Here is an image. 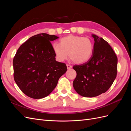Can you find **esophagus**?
<instances>
[{
  "instance_id": "esophagus-1",
  "label": "esophagus",
  "mask_w": 131,
  "mask_h": 131,
  "mask_svg": "<svg viewBox=\"0 0 131 131\" xmlns=\"http://www.w3.org/2000/svg\"><path fill=\"white\" fill-rule=\"evenodd\" d=\"M67 69H70L72 68V66L70 65H69V64H67Z\"/></svg>"
}]
</instances>
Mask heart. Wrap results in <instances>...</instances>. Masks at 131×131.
<instances>
[{
  "mask_svg": "<svg viewBox=\"0 0 131 131\" xmlns=\"http://www.w3.org/2000/svg\"><path fill=\"white\" fill-rule=\"evenodd\" d=\"M52 49L58 61H65L69 53V56L74 63L82 64L92 57L94 43L89 38L69 35L62 38L59 41V44L53 43Z\"/></svg>",
  "mask_w": 131,
  "mask_h": 131,
  "instance_id": "b5f03b06",
  "label": "heart"
}]
</instances>
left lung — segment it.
I'll return each mask as SVG.
<instances>
[{
  "label": "left lung",
  "instance_id": "1",
  "mask_svg": "<svg viewBox=\"0 0 131 131\" xmlns=\"http://www.w3.org/2000/svg\"><path fill=\"white\" fill-rule=\"evenodd\" d=\"M94 38L92 56L88 62L75 65L77 77L73 81L75 91L85 97H94L105 93L117 75V58L108 42L92 34Z\"/></svg>",
  "mask_w": 131,
  "mask_h": 131
}]
</instances>
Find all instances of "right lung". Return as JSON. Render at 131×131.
<instances>
[{
    "mask_svg": "<svg viewBox=\"0 0 131 131\" xmlns=\"http://www.w3.org/2000/svg\"><path fill=\"white\" fill-rule=\"evenodd\" d=\"M57 36L41 33L29 38L17 50L13 59L15 81L22 92L34 99L46 97L67 70L56 61L51 41Z\"/></svg>",
    "mask_w": 131,
    "mask_h": 131,
    "instance_id": "right-lung-1",
    "label": "right lung"
}]
</instances>
